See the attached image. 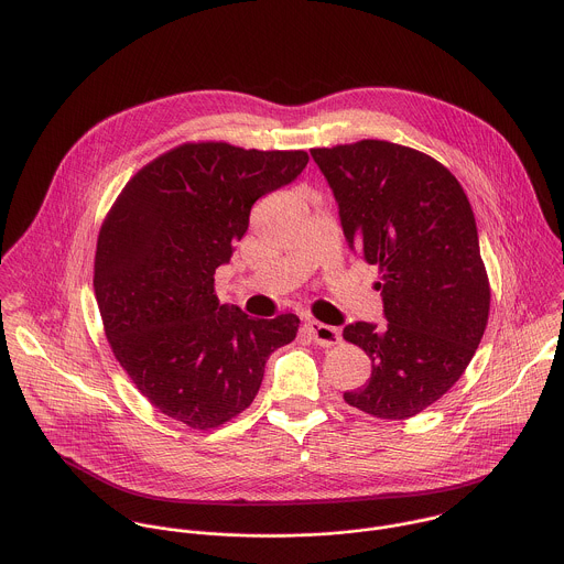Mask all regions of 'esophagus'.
<instances>
[{"mask_svg":"<svg viewBox=\"0 0 564 564\" xmlns=\"http://www.w3.org/2000/svg\"><path fill=\"white\" fill-rule=\"evenodd\" d=\"M305 327H307L310 336L314 338V343L321 347H334L340 343V329H336V327H329L318 321H307Z\"/></svg>","mask_w":564,"mask_h":564,"instance_id":"1","label":"esophagus"}]
</instances>
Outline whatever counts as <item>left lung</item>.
<instances>
[{
	"label": "left lung",
	"mask_w": 564,
	"mask_h": 564,
	"mask_svg": "<svg viewBox=\"0 0 564 564\" xmlns=\"http://www.w3.org/2000/svg\"><path fill=\"white\" fill-rule=\"evenodd\" d=\"M347 246L380 265L387 325L351 323L371 378L345 402L406 420L437 402L470 365L490 312V283L470 202L457 177L415 149L360 140L312 149Z\"/></svg>",
	"instance_id": "left-lung-1"
}]
</instances>
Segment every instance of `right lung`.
<instances>
[{"mask_svg": "<svg viewBox=\"0 0 564 564\" xmlns=\"http://www.w3.org/2000/svg\"><path fill=\"white\" fill-rule=\"evenodd\" d=\"M305 151L182 144L140 169L96 246L94 294L116 360L164 415L215 429L246 411L299 316L250 318L215 296L254 202L305 169Z\"/></svg>", "mask_w": 564, "mask_h": 564, "instance_id": "add662e5", "label": "right lung"}]
</instances>
